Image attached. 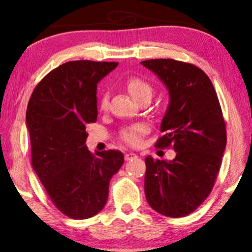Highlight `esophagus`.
<instances>
[{"label": "esophagus", "mask_w": 252, "mask_h": 252, "mask_svg": "<svg viewBox=\"0 0 252 252\" xmlns=\"http://www.w3.org/2000/svg\"><path fill=\"white\" fill-rule=\"evenodd\" d=\"M136 158H137L136 154H134V153H127V154L125 155V160H127V161L133 160V159H136Z\"/></svg>", "instance_id": "1"}]
</instances>
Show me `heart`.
I'll return each mask as SVG.
<instances>
[{
  "mask_svg": "<svg viewBox=\"0 0 252 252\" xmlns=\"http://www.w3.org/2000/svg\"><path fill=\"white\" fill-rule=\"evenodd\" d=\"M126 87L130 94L139 101L146 97H151V94H153V86L149 81L140 77V75H130L127 78ZM98 106L99 110L103 112L109 110V95L106 93H104L99 98ZM148 130L149 128L146 124H134V125L126 127L120 132V139L130 147H137L142 141L144 134L148 133Z\"/></svg>",
  "mask_w": 252,
  "mask_h": 252,
  "instance_id": "1",
  "label": "heart"
}]
</instances>
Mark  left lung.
Here are the masks:
<instances>
[{"label": "left lung", "mask_w": 252, "mask_h": 252, "mask_svg": "<svg viewBox=\"0 0 252 252\" xmlns=\"http://www.w3.org/2000/svg\"><path fill=\"white\" fill-rule=\"evenodd\" d=\"M166 85L170 105L155 147L172 148L173 160L146 158L144 192L155 211L170 218L194 212L211 192L226 148V124L216 89L194 64L170 58L143 61Z\"/></svg>", "instance_id": "8db88e82"}]
</instances>
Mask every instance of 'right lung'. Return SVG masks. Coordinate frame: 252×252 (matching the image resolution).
Segmentation results:
<instances>
[{"mask_svg": "<svg viewBox=\"0 0 252 252\" xmlns=\"http://www.w3.org/2000/svg\"><path fill=\"white\" fill-rule=\"evenodd\" d=\"M117 62L72 61L50 71L34 88L26 111L32 166L53 204L72 219L104 208L109 182L124 164L119 150L92 154L86 126L97 119V82Z\"/></svg>", "mask_w": 252, "mask_h": 252, "instance_id": "add662e5", "label": "right lung"}]
</instances>
